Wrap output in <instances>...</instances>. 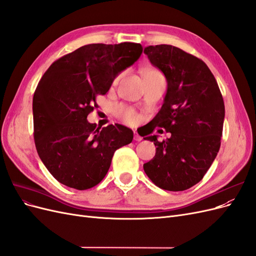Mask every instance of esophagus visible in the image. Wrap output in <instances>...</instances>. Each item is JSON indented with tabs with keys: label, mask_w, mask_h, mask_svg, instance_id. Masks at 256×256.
<instances>
[{
	"label": "esophagus",
	"mask_w": 256,
	"mask_h": 256,
	"mask_svg": "<svg viewBox=\"0 0 256 256\" xmlns=\"http://www.w3.org/2000/svg\"><path fill=\"white\" fill-rule=\"evenodd\" d=\"M134 141H136V142H140L142 140V138L138 136V134L136 132V131H134Z\"/></svg>",
	"instance_id": "34e87169"
}]
</instances>
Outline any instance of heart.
I'll use <instances>...</instances> for the list:
<instances>
[{
    "mask_svg": "<svg viewBox=\"0 0 256 256\" xmlns=\"http://www.w3.org/2000/svg\"><path fill=\"white\" fill-rule=\"evenodd\" d=\"M152 74H160V72L157 70V69H145L143 72V76ZM115 114L118 118H120L122 120H124L127 124H131V125H132V124H136L138 118L136 112L132 109V108L127 106H116Z\"/></svg>",
    "mask_w": 256,
    "mask_h": 256,
    "instance_id": "1",
    "label": "heart"
}]
</instances>
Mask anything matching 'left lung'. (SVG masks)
Masks as SVG:
<instances>
[{
    "instance_id": "8db88e82",
    "label": "left lung",
    "mask_w": 256,
    "mask_h": 256,
    "mask_svg": "<svg viewBox=\"0 0 256 256\" xmlns=\"http://www.w3.org/2000/svg\"><path fill=\"white\" fill-rule=\"evenodd\" d=\"M144 53L168 81L164 102L144 136L158 127L171 132L166 141L144 138L156 146L144 171L161 189L187 190L202 180L219 152L223 97L210 69L198 58L171 44L150 46Z\"/></svg>"
}]
</instances>
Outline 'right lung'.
<instances>
[{
	"label": "right lung",
	"instance_id": "right-lung-1",
	"mask_svg": "<svg viewBox=\"0 0 256 256\" xmlns=\"http://www.w3.org/2000/svg\"><path fill=\"white\" fill-rule=\"evenodd\" d=\"M140 44H90L48 68L33 97L34 141L44 166L58 182L76 190L95 187L109 171L116 150L132 142V130L88 122L115 76L140 58Z\"/></svg>",
	"mask_w": 256,
	"mask_h": 256
}]
</instances>
